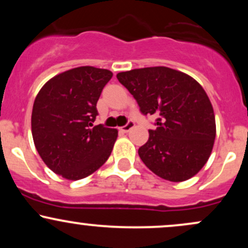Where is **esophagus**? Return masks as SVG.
Returning a JSON list of instances; mask_svg holds the SVG:
<instances>
[{
    "instance_id": "1",
    "label": "esophagus",
    "mask_w": 248,
    "mask_h": 248,
    "mask_svg": "<svg viewBox=\"0 0 248 248\" xmlns=\"http://www.w3.org/2000/svg\"><path fill=\"white\" fill-rule=\"evenodd\" d=\"M134 126H135V124H134L133 121H129V122H127L124 127H121L120 130L124 133H128L130 129H132V128H134Z\"/></svg>"
}]
</instances>
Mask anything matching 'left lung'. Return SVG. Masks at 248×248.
Listing matches in <instances>:
<instances>
[{"label": "left lung", "mask_w": 248, "mask_h": 248, "mask_svg": "<svg viewBox=\"0 0 248 248\" xmlns=\"http://www.w3.org/2000/svg\"><path fill=\"white\" fill-rule=\"evenodd\" d=\"M118 80L143 115H156L155 129L139 156L155 175L170 182L195 176L211 155L216 139L213 108L204 88L181 71L166 66L120 72Z\"/></svg>", "instance_id": "1"}]
</instances>
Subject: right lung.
Masks as SVG:
<instances>
[{
    "mask_svg": "<svg viewBox=\"0 0 248 248\" xmlns=\"http://www.w3.org/2000/svg\"><path fill=\"white\" fill-rule=\"evenodd\" d=\"M113 73L80 66L51 78L33 102L31 130L44 163L62 177L78 181L109 157L118 130L93 127L102 88Z\"/></svg>",
    "mask_w": 248,
    "mask_h": 248,
    "instance_id": "1",
    "label": "right lung"
}]
</instances>
